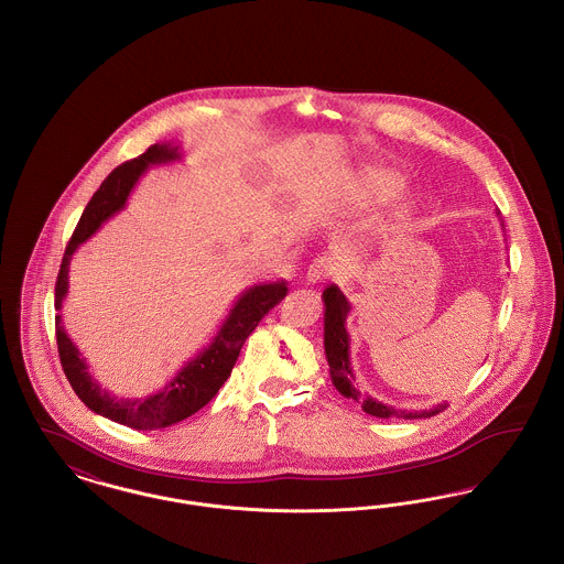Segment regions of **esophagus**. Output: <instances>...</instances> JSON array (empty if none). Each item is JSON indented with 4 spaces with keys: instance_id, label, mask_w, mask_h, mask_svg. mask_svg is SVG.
Masks as SVG:
<instances>
[{
    "instance_id": "esophagus-1",
    "label": "esophagus",
    "mask_w": 564,
    "mask_h": 564,
    "mask_svg": "<svg viewBox=\"0 0 564 564\" xmlns=\"http://www.w3.org/2000/svg\"><path fill=\"white\" fill-rule=\"evenodd\" d=\"M334 270H336V262L329 256H322V258L313 260V264L306 270V281L308 283H322L327 276H332Z\"/></svg>"
}]
</instances>
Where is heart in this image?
<instances>
[{"label": "heart", "mask_w": 564, "mask_h": 564, "mask_svg": "<svg viewBox=\"0 0 564 564\" xmlns=\"http://www.w3.org/2000/svg\"><path fill=\"white\" fill-rule=\"evenodd\" d=\"M402 186L400 177H395L389 171H378V169H370L359 173L352 184H350V194L355 200L359 203H376L382 198L393 196Z\"/></svg>", "instance_id": "b5f03b06"}]
</instances>
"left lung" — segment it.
Masks as SVG:
<instances>
[{"mask_svg":"<svg viewBox=\"0 0 564 564\" xmlns=\"http://www.w3.org/2000/svg\"><path fill=\"white\" fill-rule=\"evenodd\" d=\"M503 226V221H501ZM323 345H325V357L329 364V376L334 387L349 400H355L364 408V412L372 414L376 419H425L433 416L442 410H446L448 403H440L431 410L423 412H405V410H395L391 405L376 402L370 395H364L355 387V375L350 368L349 357V332H347V317L350 313L349 300L343 294L336 285H329L323 290Z\"/></svg>","mask_w":564,"mask_h":564,"instance_id":"8db88e82","label":"left lung"}]
</instances>
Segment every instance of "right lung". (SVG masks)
Masks as SVG:
<instances>
[{
	"label": "right lung",
	"mask_w": 564,
	"mask_h": 564,
	"mask_svg": "<svg viewBox=\"0 0 564 564\" xmlns=\"http://www.w3.org/2000/svg\"><path fill=\"white\" fill-rule=\"evenodd\" d=\"M177 159H180L177 145L156 143V145H150L141 156L116 166L109 173L101 188L97 189L88 200L80 221L65 247V256H63L56 285H54L56 311H61L63 300L67 295L69 262L74 251L80 247L82 242L88 241L111 215L124 209L131 189L148 166L177 161ZM285 295H288L285 281L262 283L245 290L241 297L235 302V306L230 308L226 322L221 323L214 343L207 349L200 350L194 359H189L188 364L173 376V380L164 384V389L141 400L137 398L122 400L109 393L108 389H104L99 380H95L88 372V366L82 359L80 350L65 334V327L61 325V315H56L54 323H56V347H58L61 366L76 395L93 412L133 430L171 427L188 419L203 405L214 400L219 387L232 372L249 334L258 327V323L262 322V317L269 313L270 308L276 306Z\"/></svg>",
	"instance_id": "right-lung-1"
}]
</instances>
